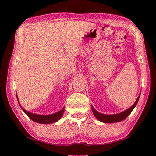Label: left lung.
I'll return each instance as SVG.
<instances>
[{"mask_svg":"<svg viewBox=\"0 0 156 156\" xmlns=\"http://www.w3.org/2000/svg\"><path fill=\"white\" fill-rule=\"evenodd\" d=\"M140 95L138 97V98H137L136 101L135 102V103L132 105L130 108H129L128 109L125 110V112L118 113V114H114V115L102 114V113L98 112L93 107V106H91L92 112H93V113L94 114V115L96 116V118L99 121H100V122H102L105 123H114V122H120V121H122L125 119H126V118H127V116L130 114L132 111H133V109L135 108L137 103H138V102Z\"/></svg>","mask_w":156,"mask_h":156,"instance_id":"left-lung-1","label":"left lung"}]
</instances>
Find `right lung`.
<instances>
[{
    "label": "right lung",
    "mask_w": 156,
    "mask_h": 156,
    "mask_svg": "<svg viewBox=\"0 0 156 156\" xmlns=\"http://www.w3.org/2000/svg\"><path fill=\"white\" fill-rule=\"evenodd\" d=\"M17 99H18V97H17ZM19 105H20V103H19ZM20 107L22 108L23 112H24L26 114H27V115L30 118L31 120H32L33 121H34V122L41 123V124H51V123H54V122H57V121L62 117L63 112H64V110H65L64 109L65 107H63L61 110L59 111V112H58L57 113H53V114H50V115H43L35 114V113L28 112H27V111L23 109V108L21 106H20Z\"/></svg>",
    "instance_id": "1"
}]
</instances>
